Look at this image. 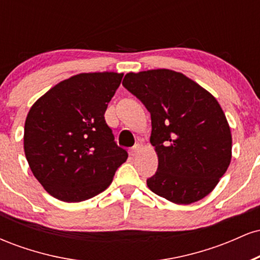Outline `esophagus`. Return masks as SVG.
Returning <instances> with one entry per match:
<instances>
[{"label":"esophagus","mask_w":260,"mask_h":260,"mask_svg":"<svg viewBox=\"0 0 260 260\" xmlns=\"http://www.w3.org/2000/svg\"><path fill=\"white\" fill-rule=\"evenodd\" d=\"M140 149H142V147H140V144L138 143V144H136L132 149H131V150H129V154L132 155V156H136V155L139 153Z\"/></svg>","instance_id":"1"}]
</instances>
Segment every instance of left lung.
Segmentation results:
<instances>
[{"instance_id":"1","label":"left lung","mask_w":260,"mask_h":260,"mask_svg":"<svg viewBox=\"0 0 260 260\" xmlns=\"http://www.w3.org/2000/svg\"><path fill=\"white\" fill-rule=\"evenodd\" d=\"M122 84L151 116L150 143L159 160L147 180L151 192L184 205L208 196L231 162V131L217 100L171 70L127 73Z\"/></svg>"}]
</instances>
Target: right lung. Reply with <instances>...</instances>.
<instances>
[{
  "label": "right lung",
  "instance_id": "right-lung-1",
  "mask_svg": "<svg viewBox=\"0 0 260 260\" xmlns=\"http://www.w3.org/2000/svg\"><path fill=\"white\" fill-rule=\"evenodd\" d=\"M123 73H80L62 80L29 110L24 153L52 197L78 203L105 190L128 154L115 142L105 111Z\"/></svg>",
  "mask_w": 260,
  "mask_h": 260
}]
</instances>
